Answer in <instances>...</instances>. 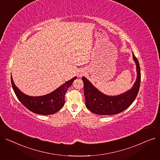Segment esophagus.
<instances>
[{"instance_id":"34e87169","label":"esophagus","mask_w":160,"mask_h":160,"mask_svg":"<svg viewBox=\"0 0 160 160\" xmlns=\"http://www.w3.org/2000/svg\"><path fill=\"white\" fill-rule=\"evenodd\" d=\"M80 76H81V75H80Z\"/></svg>"}]
</instances>
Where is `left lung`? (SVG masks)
I'll use <instances>...</instances> for the list:
<instances>
[{"label": "left lung", "instance_id": "left-lung-1", "mask_svg": "<svg viewBox=\"0 0 160 160\" xmlns=\"http://www.w3.org/2000/svg\"><path fill=\"white\" fill-rule=\"evenodd\" d=\"M136 64L137 79L132 88L117 96H107L96 89L86 78L82 77L86 106L91 112L98 115L118 114L128 108L136 99L141 82L140 66L138 59L133 54Z\"/></svg>", "mask_w": 160, "mask_h": 160}]
</instances>
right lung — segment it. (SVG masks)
<instances>
[{
	"label": "right lung",
	"mask_w": 160,
	"mask_h": 160,
	"mask_svg": "<svg viewBox=\"0 0 160 160\" xmlns=\"http://www.w3.org/2000/svg\"><path fill=\"white\" fill-rule=\"evenodd\" d=\"M75 79H77L76 77L66 82L52 93L40 97H30L22 93L14 84L12 77L11 82L17 97L25 107L33 113L45 115L53 114L63 106L66 91Z\"/></svg>",
	"instance_id": "right-lung-1"
}]
</instances>
